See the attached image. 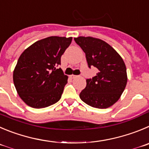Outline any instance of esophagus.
Listing matches in <instances>:
<instances>
[{"label":"esophagus","instance_id":"obj_1","mask_svg":"<svg viewBox=\"0 0 149 149\" xmlns=\"http://www.w3.org/2000/svg\"><path fill=\"white\" fill-rule=\"evenodd\" d=\"M78 76H76V75H71V76H70V77H71V78H73H73L78 77Z\"/></svg>","mask_w":149,"mask_h":149}]
</instances>
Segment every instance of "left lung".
<instances>
[{
  "label": "left lung",
  "mask_w": 149,
  "mask_h": 149,
  "mask_svg": "<svg viewBox=\"0 0 149 149\" xmlns=\"http://www.w3.org/2000/svg\"><path fill=\"white\" fill-rule=\"evenodd\" d=\"M75 42L86 55L89 68L98 70L96 76L87 79L86 87L79 97L87 104L98 109H107L118 101L127 83L124 62L108 43L92 37H79Z\"/></svg>",
  "instance_id": "left-lung-1"
}]
</instances>
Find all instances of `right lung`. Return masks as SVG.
<instances>
[{
  "label": "right lung",
  "mask_w": 149,
  "mask_h": 149,
  "mask_svg": "<svg viewBox=\"0 0 149 149\" xmlns=\"http://www.w3.org/2000/svg\"><path fill=\"white\" fill-rule=\"evenodd\" d=\"M72 37H53L38 40L20 56L13 71L18 95L31 107L40 109L59 101L68 76L61 68V56Z\"/></svg>",
  "instance_id": "1"
}]
</instances>
